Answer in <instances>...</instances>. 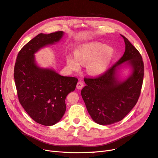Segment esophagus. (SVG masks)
Returning <instances> with one entry per match:
<instances>
[{
  "mask_svg": "<svg viewBox=\"0 0 158 158\" xmlns=\"http://www.w3.org/2000/svg\"><path fill=\"white\" fill-rule=\"evenodd\" d=\"M84 83L82 81H79V82L77 83V85H76V88H77V89H82L83 87H84Z\"/></svg>",
  "mask_w": 158,
  "mask_h": 158,
  "instance_id": "1",
  "label": "esophagus"
}]
</instances>
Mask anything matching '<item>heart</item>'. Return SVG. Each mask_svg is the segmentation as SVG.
Listing matches in <instances>:
<instances>
[{
    "instance_id": "b5f03b06",
    "label": "heart",
    "mask_w": 158,
    "mask_h": 158,
    "mask_svg": "<svg viewBox=\"0 0 158 158\" xmlns=\"http://www.w3.org/2000/svg\"><path fill=\"white\" fill-rule=\"evenodd\" d=\"M113 56L111 47L99 42H89L81 45L75 49L74 56L66 55L69 69L73 72L80 70L81 65L86 64V70L92 76L102 74L106 70Z\"/></svg>"
}]
</instances>
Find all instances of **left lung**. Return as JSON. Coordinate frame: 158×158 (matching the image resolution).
<instances>
[{
	"instance_id": "8db88e82",
	"label": "left lung",
	"mask_w": 158,
	"mask_h": 158,
	"mask_svg": "<svg viewBox=\"0 0 158 158\" xmlns=\"http://www.w3.org/2000/svg\"><path fill=\"white\" fill-rule=\"evenodd\" d=\"M121 35L125 43L123 56L103 74L85 78L86 85L81 91L89 115L102 125L121 121L135 106L141 92L144 74L142 56L127 38ZM125 62L131 67V73L121 80L118 71Z\"/></svg>"
}]
</instances>
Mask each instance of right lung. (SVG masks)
Here are the masks:
<instances>
[{
  "label": "right lung",
  "instance_id": "1",
  "mask_svg": "<svg viewBox=\"0 0 158 158\" xmlns=\"http://www.w3.org/2000/svg\"><path fill=\"white\" fill-rule=\"evenodd\" d=\"M63 35L62 31L38 34L18 52L14 66L19 102L33 121L45 126L53 125L63 117L66 97L75 89L78 80L40 67L34 55L43 47L59 41Z\"/></svg>",
  "mask_w": 158,
  "mask_h": 158
}]
</instances>
